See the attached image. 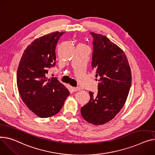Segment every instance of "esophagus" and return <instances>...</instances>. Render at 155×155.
Wrapping results in <instances>:
<instances>
[{"label": "esophagus", "instance_id": "1", "mask_svg": "<svg viewBox=\"0 0 155 155\" xmlns=\"http://www.w3.org/2000/svg\"><path fill=\"white\" fill-rule=\"evenodd\" d=\"M72 90H73L74 91H77L80 90V88L79 87H73L72 88Z\"/></svg>", "mask_w": 155, "mask_h": 155}]
</instances>
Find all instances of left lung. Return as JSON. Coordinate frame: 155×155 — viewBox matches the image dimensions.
I'll list each match as a JSON object with an SVG mask.
<instances>
[{
  "instance_id": "1",
  "label": "left lung",
  "mask_w": 155,
  "mask_h": 155,
  "mask_svg": "<svg viewBox=\"0 0 155 155\" xmlns=\"http://www.w3.org/2000/svg\"><path fill=\"white\" fill-rule=\"evenodd\" d=\"M90 34L94 37L91 66L99 83L97 95L89 91L90 101L81 107V114L91 124L101 125L114 118L124 106L131 87V72L121 48L104 35Z\"/></svg>"
}]
</instances>
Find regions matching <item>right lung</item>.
<instances>
[{"mask_svg": "<svg viewBox=\"0 0 155 155\" xmlns=\"http://www.w3.org/2000/svg\"><path fill=\"white\" fill-rule=\"evenodd\" d=\"M65 32L40 37L28 45L17 68V84L24 104L40 118L54 116L62 108L70 94L56 78L48 79V70L55 65V47Z\"/></svg>", "mask_w": 155, "mask_h": 155, "instance_id": "1", "label": "right lung"}]
</instances>
